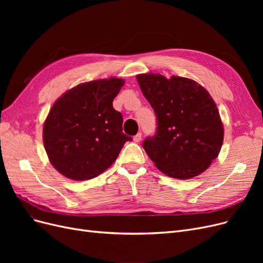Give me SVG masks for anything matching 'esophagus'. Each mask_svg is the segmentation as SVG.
Segmentation results:
<instances>
[{"mask_svg":"<svg viewBox=\"0 0 263 263\" xmlns=\"http://www.w3.org/2000/svg\"><path fill=\"white\" fill-rule=\"evenodd\" d=\"M141 140V133H138L137 135H135L134 136V141L135 142H139Z\"/></svg>","mask_w":263,"mask_h":263,"instance_id":"34e87169","label":"esophagus"}]
</instances>
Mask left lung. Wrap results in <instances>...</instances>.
Listing matches in <instances>:
<instances>
[{
  "label": "left lung",
  "mask_w": 263,
  "mask_h": 263,
  "mask_svg": "<svg viewBox=\"0 0 263 263\" xmlns=\"http://www.w3.org/2000/svg\"><path fill=\"white\" fill-rule=\"evenodd\" d=\"M140 90L157 117V130L142 147L157 168L190 179L209 168L224 140L216 104L202 85L186 78L138 74Z\"/></svg>",
  "instance_id": "left-lung-1"
}]
</instances>
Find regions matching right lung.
Returning a JSON list of instances; mask_svg holds the SVG:
<instances>
[{
	"label": "right lung",
	"instance_id": "obj_1",
	"mask_svg": "<svg viewBox=\"0 0 263 263\" xmlns=\"http://www.w3.org/2000/svg\"><path fill=\"white\" fill-rule=\"evenodd\" d=\"M123 85L118 78L82 83L52 105L44 124V145L53 168L65 177H98L133 140L123 133V115L113 107Z\"/></svg>",
	"mask_w": 263,
	"mask_h": 263
}]
</instances>
